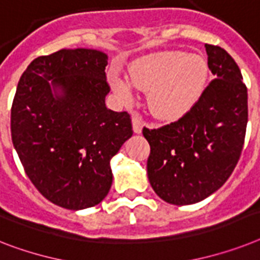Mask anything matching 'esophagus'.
Returning a JSON list of instances; mask_svg holds the SVG:
<instances>
[{
  "mask_svg": "<svg viewBox=\"0 0 260 260\" xmlns=\"http://www.w3.org/2000/svg\"><path fill=\"white\" fill-rule=\"evenodd\" d=\"M132 122H133V130H134V133L139 134V133L142 132L143 121H142V117H141V115H139V114H133Z\"/></svg>",
  "mask_w": 260,
  "mask_h": 260,
  "instance_id": "1",
  "label": "esophagus"
}]
</instances>
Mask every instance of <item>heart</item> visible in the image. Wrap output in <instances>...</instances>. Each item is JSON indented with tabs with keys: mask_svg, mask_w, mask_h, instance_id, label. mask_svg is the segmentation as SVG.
<instances>
[{
	"mask_svg": "<svg viewBox=\"0 0 260 260\" xmlns=\"http://www.w3.org/2000/svg\"><path fill=\"white\" fill-rule=\"evenodd\" d=\"M207 73L205 58L169 50L135 59L128 68V78L133 86L149 91L147 105L154 117L162 121H175L199 100ZM111 85L122 100H132V85L127 81L113 77Z\"/></svg>",
	"mask_w": 260,
	"mask_h": 260,
	"instance_id": "1",
	"label": "heart"
}]
</instances>
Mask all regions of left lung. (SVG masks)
<instances>
[{"label": "left lung", "mask_w": 260, "mask_h": 260, "mask_svg": "<svg viewBox=\"0 0 260 260\" xmlns=\"http://www.w3.org/2000/svg\"><path fill=\"white\" fill-rule=\"evenodd\" d=\"M205 46L207 65L216 78L178 121L142 132L150 145V184L171 205H192L215 192L243 150L248 106L241 69L224 49Z\"/></svg>", "instance_id": "8db88e82"}]
</instances>
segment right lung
Instances as JSON below:
<instances>
[{
    "label": "right lung",
    "instance_id": "obj_1",
    "mask_svg": "<svg viewBox=\"0 0 260 260\" xmlns=\"http://www.w3.org/2000/svg\"><path fill=\"white\" fill-rule=\"evenodd\" d=\"M107 55L62 49L36 58L19 78L10 132L23 170L45 198L68 210L98 205L110 159L133 135L127 111L105 105Z\"/></svg>",
    "mask_w": 260,
    "mask_h": 260
}]
</instances>
